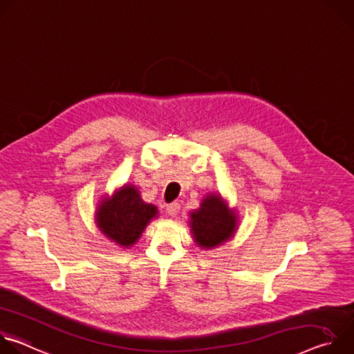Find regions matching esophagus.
<instances>
[{"mask_svg": "<svg viewBox=\"0 0 354 354\" xmlns=\"http://www.w3.org/2000/svg\"><path fill=\"white\" fill-rule=\"evenodd\" d=\"M179 210H180V205L179 203H171L169 206H167V213L171 217H175L179 213Z\"/></svg>", "mask_w": 354, "mask_h": 354, "instance_id": "1", "label": "esophagus"}]
</instances>
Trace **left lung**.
Listing matches in <instances>:
<instances>
[{"label":"left lung","instance_id":"8db88e82","mask_svg":"<svg viewBox=\"0 0 354 354\" xmlns=\"http://www.w3.org/2000/svg\"><path fill=\"white\" fill-rule=\"evenodd\" d=\"M189 216L192 238L200 249L210 250L231 241L238 230V214L220 193H207Z\"/></svg>","mask_w":354,"mask_h":354}]
</instances>
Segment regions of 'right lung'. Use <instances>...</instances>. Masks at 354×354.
<instances>
[{"mask_svg":"<svg viewBox=\"0 0 354 354\" xmlns=\"http://www.w3.org/2000/svg\"><path fill=\"white\" fill-rule=\"evenodd\" d=\"M157 217L158 209L145 203L137 186L126 183L99 201L95 224L108 239L129 249L140 239L148 223Z\"/></svg>","mask_w":354,"mask_h":354,"instance_id":"add662e5","label":"right lung"}]
</instances>
